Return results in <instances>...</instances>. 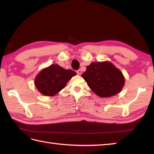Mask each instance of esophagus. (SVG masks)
<instances>
[{
    "label": "esophagus",
    "mask_w": 154,
    "mask_h": 154,
    "mask_svg": "<svg viewBox=\"0 0 154 154\" xmlns=\"http://www.w3.org/2000/svg\"><path fill=\"white\" fill-rule=\"evenodd\" d=\"M77 73L79 75H81V73H82V71H81V69H79V70H77Z\"/></svg>",
    "instance_id": "1"
}]
</instances>
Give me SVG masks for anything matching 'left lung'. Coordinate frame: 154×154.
I'll list each match as a JSON object with an SVG mask.
<instances>
[{
    "instance_id": "8db88e82",
    "label": "left lung",
    "mask_w": 154,
    "mask_h": 154,
    "mask_svg": "<svg viewBox=\"0 0 154 154\" xmlns=\"http://www.w3.org/2000/svg\"><path fill=\"white\" fill-rule=\"evenodd\" d=\"M82 77L100 97H110L122 90L124 78L121 71L110 62H93L87 66Z\"/></svg>"
}]
</instances>
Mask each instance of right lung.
I'll list each match as a JSON object with an SVG mask.
<instances>
[{
	"label": "right lung",
	"instance_id": "add662e5",
	"mask_svg": "<svg viewBox=\"0 0 154 154\" xmlns=\"http://www.w3.org/2000/svg\"><path fill=\"white\" fill-rule=\"evenodd\" d=\"M76 73L71 69H65L57 64L44 69L35 79V85L45 96H54L63 89L68 81Z\"/></svg>",
	"mask_w": 154,
	"mask_h": 154
}]
</instances>
